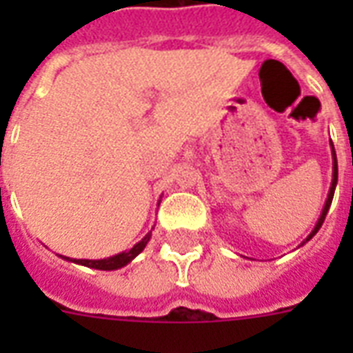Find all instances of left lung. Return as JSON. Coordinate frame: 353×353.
<instances>
[{
    "mask_svg": "<svg viewBox=\"0 0 353 353\" xmlns=\"http://www.w3.org/2000/svg\"><path fill=\"white\" fill-rule=\"evenodd\" d=\"M332 152H334V179H332V187H330V194H328V199H326V205H324L323 209V214H321V218H319L317 225H315V229L312 231V234L307 236L306 241L310 240V238H313V236L317 234V231L321 229V225L324 223V218H326V214H328V209L330 205H332V199H334V192H335V185H337V157H335V150H334V144H332Z\"/></svg>",
    "mask_w": 353,
    "mask_h": 353,
    "instance_id": "left-lung-1",
    "label": "left lung"
}]
</instances>
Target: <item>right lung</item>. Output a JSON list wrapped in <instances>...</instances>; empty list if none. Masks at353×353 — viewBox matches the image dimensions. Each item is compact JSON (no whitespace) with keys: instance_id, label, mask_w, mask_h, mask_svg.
<instances>
[{"instance_id":"right-lung-1","label":"right lung","mask_w":353,"mask_h":353,"mask_svg":"<svg viewBox=\"0 0 353 353\" xmlns=\"http://www.w3.org/2000/svg\"><path fill=\"white\" fill-rule=\"evenodd\" d=\"M150 240V234H146L143 240L139 241L137 245H133L130 251L126 252H121V254H115L112 258H104V260H73V262H79L85 268H93V269H104V271H112V269H119L122 265H126L128 262H132L133 258L137 256L139 252L143 251L146 243Z\"/></svg>"}]
</instances>
